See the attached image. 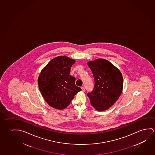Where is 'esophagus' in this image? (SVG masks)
<instances>
[{
  "mask_svg": "<svg viewBox=\"0 0 155 155\" xmlns=\"http://www.w3.org/2000/svg\"><path fill=\"white\" fill-rule=\"evenodd\" d=\"M81 90H82V91H83V92H84L85 90V88L84 87H81Z\"/></svg>",
  "mask_w": 155,
  "mask_h": 155,
  "instance_id": "34e87169",
  "label": "esophagus"
}]
</instances>
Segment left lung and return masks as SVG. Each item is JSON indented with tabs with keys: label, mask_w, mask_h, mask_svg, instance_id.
<instances>
[{
	"label": "left lung",
	"mask_w": 155,
	"mask_h": 155,
	"mask_svg": "<svg viewBox=\"0 0 155 155\" xmlns=\"http://www.w3.org/2000/svg\"><path fill=\"white\" fill-rule=\"evenodd\" d=\"M87 65L95 82L93 91L87 93L91 104L98 111L108 110L121 94L124 83L121 73L105 59L90 61Z\"/></svg>",
	"instance_id": "left-lung-1"
}]
</instances>
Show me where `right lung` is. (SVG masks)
<instances>
[{
	"label": "right lung",
	"mask_w": 155,
	"mask_h": 155,
	"mask_svg": "<svg viewBox=\"0 0 155 155\" xmlns=\"http://www.w3.org/2000/svg\"><path fill=\"white\" fill-rule=\"evenodd\" d=\"M75 60L65 56L53 58L38 77V85L45 101L51 107L63 110L69 106L74 95L81 90L76 86V78L69 74Z\"/></svg>",
	"instance_id": "right-lung-1"
}]
</instances>
